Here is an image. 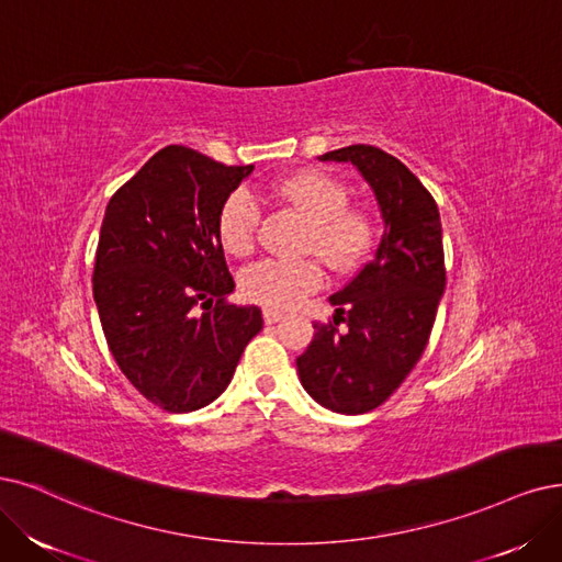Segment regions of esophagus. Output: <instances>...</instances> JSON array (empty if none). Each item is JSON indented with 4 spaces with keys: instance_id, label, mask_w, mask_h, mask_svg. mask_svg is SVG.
Segmentation results:
<instances>
[{
    "instance_id": "34e87169",
    "label": "esophagus",
    "mask_w": 562,
    "mask_h": 562,
    "mask_svg": "<svg viewBox=\"0 0 562 562\" xmlns=\"http://www.w3.org/2000/svg\"><path fill=\"white\" fill-rule=\"evenodd\" d=\"M284 315L280 313V310H276V307H266L263 310V322L266 324H276V322H280Z\"/></svg>"
}]
</instances>
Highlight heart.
I'll return each instance as SVG.
<instances>
[{"label":"heart","instance_id":"b5f03b06","mask_svg":"<svg viewBox=\"0 0 562 562\" xmlns=\"http://www.w3.org/2000/svg\"><path fill=\"white\" fill-rule=\"evenodd\" d=\"M273 194L296 207L310 220L305 252H315L328 268L355 266L372 243V220L359 207H349L347 187L324 171H299L273 182ZM261 205L247 190H236L222 205L217 236L228 255L245 257L257 243ZM322 284V270L315 261L263 259L240 278L243 294L268 307H294Z\"/></svg>","mask_w":562,"mask_h":562}]
</instances>
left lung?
<instances>
[{"label":"left lung","mask_w":562,"mask_h":562,"mask_svg":"<svg viewBox=\"0 0 562 562\" xmlns=\"http://www.w3.org/2000/svg\"><path fill=\"white\" fill-rule=\"evenodd\" d=\"M319 159L357 166L378 199L384 234L372 259L328 299L334 322L313 324L315 338L296 368L319 405L363 414L403 384L428 345L447 282L442 224L419 178L375 145H347Z\"/></svg>","instance_id":"obj_1"}]
</instances>
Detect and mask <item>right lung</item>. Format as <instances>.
Listing matches in <instances>:
<instances>
[{
    "label": "right lung",
    "instance_id": "right-lung-1",
    "mask_svg": "<svg viewBox=\"0 0 562 562\" xmlns=\"http://www.w3.org/2000/svg\"><path fill=\"white\" fill-rule=\"evenodd\" d=\"M252 171L166 145L106 205L92 276L103 336L124 378L166 412L211 405L263 328L257 305L226 301L236 284L217 236L224 201Z\"/></svg>",
    "mask_w": 562,
    "mask_h": 562
}]
</instances>
